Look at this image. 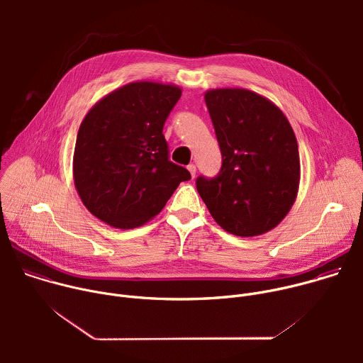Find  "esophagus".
<instances>
[{"mask_svg": "<svg viewBox=\"0 0 363 363\" xmlns=\"http://www.w3.org/2000/svg\"><path fill=\"white\" fill-rule=\"evenodd\" d=\"M186 168H188V171H189V174H191V177H192V178H194V177H195V174H196V167H195V165H194V164H191V165H188V167H186Z\"/></svg>", "mask_w": 363, "mask_h": 363, "instance_id": "1", "label": "esophagus"}]
</instances>
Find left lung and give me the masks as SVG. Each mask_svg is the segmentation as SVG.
Masks as SVG:
<instances>
[{"mask_svg": "<svg viewBox=\"0 0 363 363\" xmlns=\"http://www.w3.org/2000/svg\"><path fill=\"white\" fill-rule=\"evenodd\" d=\"M223 165L196 179V189L221 228L238 237L277 227L300 184L297 139L284 113L267 97L241 87L205 91Z\"/></svg>", "mask_w": 363, "mask_h": 363, "instance_id": "obj_1", "label": "left lung"}]
</instances>
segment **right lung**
<instances>
[{"instance_id": "add662e5", "label": "right lung", "mask_w": 363, "mask_h": 363, "mask_svg": "<svg viewBox=\"0 0 363 363\" xmlns=\"http://www.w3.org/2000/svg\"><path fill=\"white\" fill-rule=\"evenodd\" d=\"M182 89L133 82L91 106L73 155V179L86 208L113 228L130 230L157 217L191 174L168 160L162 133Z\"/></svg>"}]
</instances>
